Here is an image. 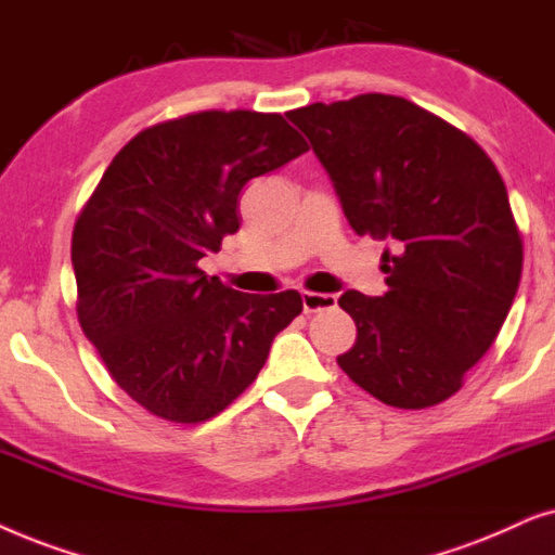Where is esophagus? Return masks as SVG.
<instances>
[{
  "label": "esophagus",
  "mask_w": 555,
  "mask_h": 555,
  "mask_svg": "<svg viewBox=\"0 0 555 555\" xmlns=\"http://www.w3.org/2000/svg\"><path fill=\"white\" fill-rule=\"evenodd\" d=\"M337 305L335 294H320V292H301V307L305 312H320V309H330Z\"/></svg>",
  "instance_id": "esophagus-1"
}]
</instances>
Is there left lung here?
Here are the masks:
<instances>
[{
    "label": "left lung",
    "instance_id": "1",
    "mask_svg": "<svg viewBox=\"0 0 555 555\" xmlns=\"http://www.w3.org/2000/svg\"><path fill=\"white\" fill-rule=\"evenodd\" d=\"M327 169L347 223L386 241L383 297L347 289L358 339L337 363L396 409L462 388L518 294L522 243L505 182L475 139L401 95L289 111Z\"/></svg>",
    "mask_w": 555,
    "mask_h": 555
}]
</instances>
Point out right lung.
Masks as SVG:
<instances>
[{"mask_svg":"<svg viewBox=\"0 0 555 555\" xmlns=\"http://www.w3.org/2000/svg\"><path fill=\"white\" fill-rule=\"evenodd\" d=\"M307 150L279 114L203 111L144 129L103 172L73 231L78 320L154 416H216L301 312L299 292H235L197 261L238 231L246 182Z\"/></svg>","mask_w":555,"mask_h":555,"instance_id":"obj_1","label":"right lung"}]
</instances>
